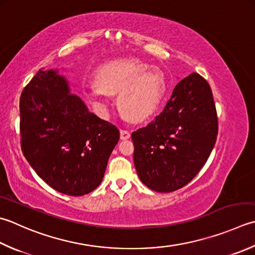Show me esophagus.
Masks as SVG:
<instances>
[{
	"instance_id": "34e87169",
	"label": "esophagus",
	"mask_w": 255,
	"mask_h": 255,
	"mask_svg": "<svg viewBox=\"0 0 255 255\" xmlns=\"http://www.w3.org/2000/svg\"><path fill=\"white\" fill-rule=\"evenodd\" d=\"M121 138L124 139V140H125V139L130 138V132L126 130V129H121Z\"/></svg>"
}]
</instances>
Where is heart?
<instances>
[{"mask_svg":"<svg viewBox=\"0 0 255 255\" xmlns=\"http://www.w3.org/2000/svg\"><path fill=\"white\" fill-rule=\"evenodd\" d=\"M167 82L160 68L137 58L115 59L99 67L96 83L86 94L94 105L106 111L107 97L117 95V105L125 118L140 123L150 118L160 106Z\"/></svg>","mask_w":255,"mask_h":255,"instance_id":"obj_1","label":"heart"}]
</instances>
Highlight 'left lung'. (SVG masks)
<instances>
[{
  "label": "left lung",
  "instance_id": "1",
  "mask_svg": "<svg viewBox=\"0 0 255 255\" xmlns=\"http://www.w3.org/2000/svg\"><path fill=\"white\" fill-rule=\"evenodd\" d=\"M218 136V115L209 83L192 73L179 82L160 115L131 133L133 161L143 184L178 190L207 162Z\"/></svg>",
  "mask_w": 255,
  "mask_h": 255
}]
</instances>
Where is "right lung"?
<instances>
[{"label":"right lung","mask_w":255,"mask_h":255,"mask_svg":"<svg viewBox=\"0 0 255 255\" xmlns=\"http://www.w3.org/2000/svg\"><path fill=\"white\" fill-rule=\"evenodd\" d=\"M19 116L24 157L49 187L77 197L101 184L119 130L69 93L57 71L41 68L24 87Z\"/></svg>","instance_id":"1"}]
</instances>
